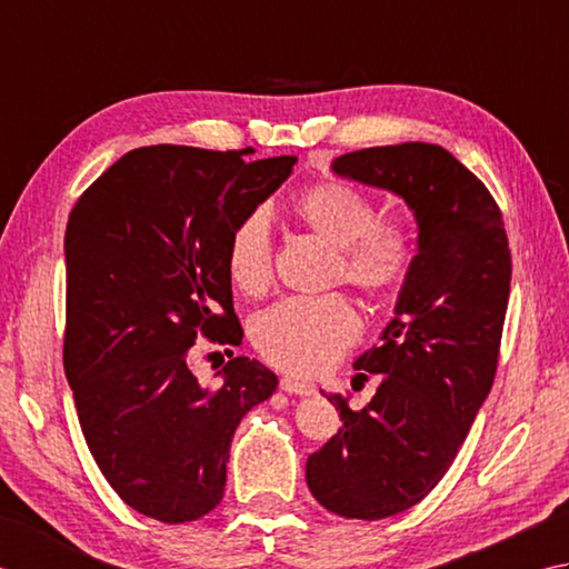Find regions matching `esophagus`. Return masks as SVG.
<instances>
[{
    "mask_svg": "<svg viewBox=\"0 0 569 569\" xmlns=\"http://www.w3.org/2000/svg\"><path fill=\"white\" fill-rule=\"evenodd\" d=\"M280 388L284 392H289V396H315V386H311V382H307V380H299L295 376H284L280 380Z\"/></svg>",
    "mask_w": 569,
    "mask_h": 569,
    "instance_id": "1",
    "label": "esophagus"
}]
</instances>
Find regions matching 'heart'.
Here are the masks:
<instances>
[{
    "instance_id": "b5f03b06",
    "label": "heart",
    "mask_w": 569,
    "mask_h": 569,
    "mask_svg": "<svg viewBox=\"0 0 569 569\" xmlns=\"http://www.w3.org/2000/svg\"><path fill=\"white\" fill-rule=\"evenodd\" d=\"M292 211L311 236L333 248L331 280L370 301L396 297L415 268L417 246L400 220H378L376 203L341 179L311 183ZM226 270L242 295H262L272 280L270 218L258 208L228 238ZM361 319L343 295L284 299L252 321V343L264 361L297 376L333 366L356 343Z\"/></svg>"
}]
</instances>
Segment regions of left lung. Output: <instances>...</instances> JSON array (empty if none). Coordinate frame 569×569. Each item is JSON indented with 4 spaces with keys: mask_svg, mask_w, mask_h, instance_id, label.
<instances>
[{
    "mask_svg": "<svg viewBox=\"0 0 569 569\" xmlns=\"http://www.w3.org/2000/svg\"><path fill=\"white\" fill-rule=\"evenodd\" d=\"M331 169L398 193L417 220V258L396 317L353 363L358 376H380L376 396L363 410L327 396L343 427L307 459L309 491L327 511L380 520L435 489L489 396L511 250L489 189L439 144L358 149Z\"/></svg>",
    "mask_w": 569,
    "mask_h": 569,
    "instance_id": "8db88e82",
    "label": "left lung"
}]
</instances>
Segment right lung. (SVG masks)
Returning <instances> with one entry per match:
<instances>
[{
  "label": "right lung",
  "mask_w": 569,
  "mask_h": 569,
  "mask_svg": "<svg viewBox=\"0 0 569 569\" xmlns=\"http://www.w3.org/2000/svg\"><path fill=\"white\" fill-rule=\"evenodd\" d=\"M154 144L127 152L66 226L63 368L102 477L137 513L189 523L226 491L230 442L277 376L233 356L203 386L196 341L240 346L228 238L297 157Z\"/></svg>",
  "instance_id": "obj_1"
}]
</instances>
